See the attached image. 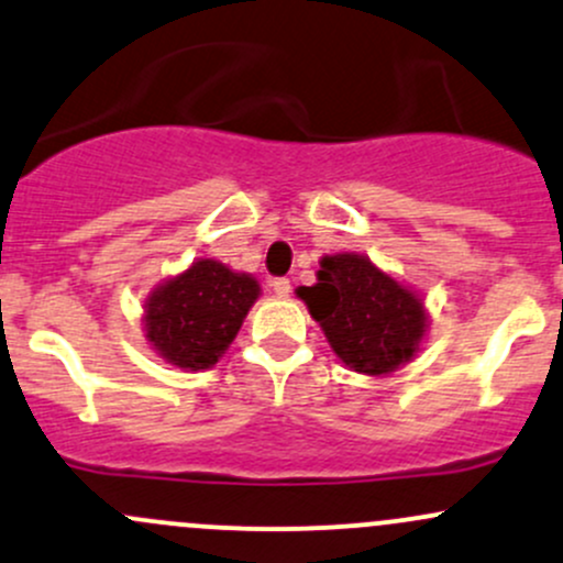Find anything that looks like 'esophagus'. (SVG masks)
Instances as JSON below:
<instances>
[{
  "instance_id": "obj_1",
  "label": "esophagus",
  "mask_w": 563,
  "mask_h": 563,
  "mask_svg": "<svg viewBox=\"0 0 563 563\" xmlns=\"http://www.w3.org/2000/svg\"><path fill=\"white\" fill-rule=\"evenodd\" d=\"M272 291H275L277 299H286L291 294V280L288 277H277V280H272Z\"/></svg>"
}]
</instances>
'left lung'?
Segmentation results:
<instances>
[{
  "instance_id": "left-lung-1",
  "label": "left lung",
  "mask_w": 563,
  "mask_h": 563,
  "mask_svg": "<svg viewBox=\"0 0 563 563\" xmlns=\"http://www.w3.org/2000/svg\"><path fill=\"white\" fill-rule=\"evenodd\" d=\"M318 264V283L299 286L297 297L347 369L383 377L418 358L429 334L423 294L364 253H331Z\"/></svg>"
}]
</instances>
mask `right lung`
Segmentation results:
<instances>
[{
    "instance_id": "add662e5",
    "label": "right lung",
    "mask_w": 563,
    "mask_h": 563,
    "mask_svg": "<svg viewBox=\"0 0 563 563\" xmlns=\"http://www.w3.org/2000/svg\"><path fill=\"white\" fill-rule=\"evenodd\" d=\"M262 297L247 272L216 258H197L158 283L142 305V331L156 356L186 372L210 369Z\"/></svg>"
}]
</instances>
